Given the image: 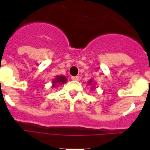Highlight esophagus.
I'll return each instance as SVG.
<instances>
[{
  "label": "esophagus",
  "mask_w": 150,
  "mask_h": 150,
  "mask_svg": "<svg viewBox=\"0 0 150 150\" xmlns=\"http://www.w3.org/2000/svg\"><path fill=\"white\" fill-rule=\"evenodd\" d=\"M71 79H72L73 80H74V81H78V80H79V76H72Z\"/></svg>",
  "instance_id": "34e87169"
}]
</instances>
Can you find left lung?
<instances>
[{
	"label": "left lung",
	"instance_id": "1",
	"mask_svg": "<svg viewBox=\"0 0 150 150\" xmlns=\"http://www.w3.org/2000/svg\"><path fill=\"white\" fill-rule=\"evenodd\" d=\"M88 84L91 85V86H92V87H91V89H93V88H94V89H95V85L96 84V83H95V82H93V79H90L89 81L88 82Z\"/></svg>",
	"mask_w": 150,
	"mask_h": 150
}]
</instances>
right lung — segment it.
I'll return each mask as SVG.
<instances>
[{"mask_svg": "<svg viewBox=\"0 0 150 150\" xmlns=\"http://www.w3.org/2000/svg\"><path fill=\"white\" fill-rule=\"evenodd\" d=\"M67 82V78L64 76H56L55 79L52 80V87L55 88V86H58L59 85H62L64 83H65Z\"/></svg>", "mask_w": 150, "mask_h": 150, "instance_id": "right-lung-1", "label": "right lung"}]
</instances>
